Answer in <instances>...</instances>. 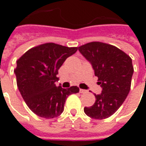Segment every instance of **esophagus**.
I'll list each match as a JSON object with an SVG mask.
<instances>
[{
  "mask_svg": "<svg viewBox=\"0 0 146 146\" xmlns=\"http://www.w3.org/2000/svg\"><path fill=\"white\" fill-rule=\"evenodd\" d=\"M87 91L86 90H84V89H80V93H86Z\"/></svg>",
  "mask_w": 146,
  "mask_h": 146,
  "instance_id": "1",
  "label": "esophagus"
}]
</instances>
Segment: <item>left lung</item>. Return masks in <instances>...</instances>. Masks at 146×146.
<instances>
[{
    "label": "left lung",
    "instance_id": "left-lung-1",
    "mask_svg": "<svg viewBox=\"0 0 146 146\" xmlns=\"http://www.w3.org/2000/svg\"><path fill=\"white\" fill-rule=\"evenodd\" d=\"M78 50L92 64L102 88L100 95H95L94 105L84 111L93 119L108 118L121 106L130 92L134 73L131 58L118 48L102 42L88 43Z\"/></svg>",
    "mask_w": 146,
    "mask_h": 146
}]
</instances>
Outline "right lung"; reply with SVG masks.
I'll use <instances>...</instances> for the list:
<instances>
[{
	"label": "right lung",
	"mask_w": 146,
	"mask_h": 146,
	"mask_svg": "<svg viewBox=\"0 0 146 146\" xmlns=\"http://www.w3.org/2000/svg\"><path fill=\"white\" fill-rule=\"evenodd\" d=\"M77 51L54 43L31 48L17 60L15 70L18 88L27 106L40 117L51 119L63 112L67 97L78 93L76 86L56 87V75L67 58Z\"/></svg>",
	"instance_id": "right-lung-1"
}]
</instances>
